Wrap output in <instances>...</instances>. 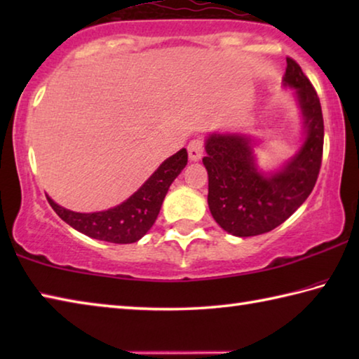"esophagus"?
<instances>
[{
	"label": "esophagus",
	"mask_w": 359,
	"mask_h": 359,
	"mask_svg": "<svg viewBox=\"0 0 359 359\" xmlns=\"http://www.w3.org/2000/svg\"><path fill=\"white\" fill-rule=\"evenodd\" d=\"M204 154V141L201 137L193 139V141L188 144V158L191 161H198L201 160V156Z\"/></svg>",
	"instance_id": "obj_1"
}]
</instances>
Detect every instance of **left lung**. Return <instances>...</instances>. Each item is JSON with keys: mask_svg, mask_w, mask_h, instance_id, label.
<instances>
[{"mask_svg": "<svg viewBox=\"0 0 359 359\" xmlns=\"http://www.w3.org/2000/svg\"><path fill=\"white\" fill-rule=\"evenodd\" d=\"M283 85L294 88L306 141L280 171L257 169L252 139L244 135H210L203 163L209 175L210 214L229 234L248 238L282 224L312 193L323 156V114L318 95L301 66L287 58Z\"/></svg>", "mask_w": 359, "mask_h": 359, "instance_id": "obj_1", "label": "left lung"}]
</instances>
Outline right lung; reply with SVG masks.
Segmentation results:
<instances>
[{
    "mask_svg": "<svg viewBox=\"0 0 359 359\" xmlns=\"http://www.w3.org/2000/svg\"><path fill=\"white\" fill-rule=\"evenodd\" d=\"M187 150H179L163 161L161 166L133 196L109 210L81 214L62 208L48 196L47 201L57 215L79 233L112 244H133L141 239L155 223L169 187L187 166Z\"/></svg>",
    "mask_w": 359,
    "mask_h": 359,
    "instance_id": "right-lung-1",
    "label": "right lung"
}]
</instances>
